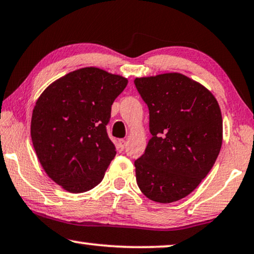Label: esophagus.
<instances>
[{
  "mask_svg": "<svg viewBox=\"0 0 254 254\" xmlns=\"http://www.w3.org/2000/svg\"><path fill=\"white\" fill-rule=\"evenodd\" d=\"M119 147H120L121 151H124V149H126L127 141L124 140V139H120V140H119Z\"/></svg>",
  "mask_w": 254,
  "mask_h": 254,
  "instance_id": "1",
  "label": "esophagus"
}]
</instances>
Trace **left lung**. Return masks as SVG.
Segmentation results:
<instances>
[{"label":"left lung","mask_w":254,"mask_h":254,"mask_svg":"<svg viewBox=\"0 0 254 254\" xmlns=\"http://www.w3.org/2000/svg\"><path fill=\"white\" fill-rule=\"evenodd\" d=\"M148 107L152 137L134 161L140 191L168 203L190 194L215 163L222 145V116L216 99L181 73L135 78Z\"/></svg>","instance_id":"1"}]
</instances>
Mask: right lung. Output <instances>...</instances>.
Returning a JSON list of instances; mask_svg holds the SVG:
<instances>
[{
  "mask_svg": "<svg viewBox=\"0 0 254 254\" xmlns=\"http://www.w3.org/2000/svg\"><path fill=\"white\" fill-rule=\"evenodd\" d=\"M126 78L98 67L67 73L46 88L35 103L31 137L42 168L72 193L102 181L116 155L107 133L112 105Z\"/></svg>",
  "mask_w": 254,
  "mask_h": 254,
  "instance_id": "1",
  "label": "right lung"
}]
</instances>
